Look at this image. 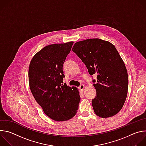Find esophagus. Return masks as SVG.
Returning <instances> with one entry per match:
<instances>
[{"label": "esophagus", "instance_id": "1", "mask_svg": "<svg viewBox=\"0 0 146 146\" xmlns=\"http://www.w3.org/2000/svg\"><path fill=\"white\" fill-rule=\"evenodd\" d=\"M85 87H86V86H85L84 84H81V85H80V86L79 87V89H80L81 91H84Z\"/></svg>", "mask_w": 146, "mask_h": 146}]
</instances>
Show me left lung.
<instances>
[{
    "label": "left lung",
    "mask_w": 146,
    "mask_h": 146,
    "mask_svg": "<svg viewBox=\"0 0 146 146\" xmlns=\"http://www.w3.org/2000/svg\"><path fill=\"white\" fill-rule=\"evenodd\" d=\"M72 50L85 64L90 75L97 74V82L94 84L96 95L92 100L95 113L102 118L117 114L127 96L128 76L115 46L100 38H88L76 43Z\"/></svg>",
    "instance_id": "1"
}]
</instances>
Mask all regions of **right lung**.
Here are the masks:
<instances>
[{"instance_id": "obj_1", "label": "right lung", "mask_w": 146, "mask_h": 146, "mask_svg": "<svg viewBox=\"0 0 146 146\" xmlns=\"http://www.w3.org/2000/svg\"><path fill=\"white\" fill-rule=\"evenodd\" d=\"M73 41L48 45L32 58L28 78L31 92L44 113L56 121L73 118L80 100L76 87L63 84V64Z\"/></svg>"}]
</instances>
